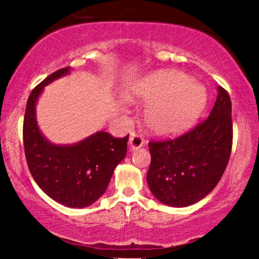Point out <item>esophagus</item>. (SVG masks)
<instances>
[{"label":"esophagus","mask_w":259,"mask_h":259,"mask_svg":"<svg viewBox=\"0 0 259 259\" xmlns=\"http://www.w3.org/2000/svg\"><path fill=\"white\" fill-rule=\"evenodd\" d=\"M145 144V140L142 138V135L140 134L133 132L130 134V141H129V148L132 151L134 150H138V148L142 147Z\"/></svg>","instance_id":"1"}]
</instances>
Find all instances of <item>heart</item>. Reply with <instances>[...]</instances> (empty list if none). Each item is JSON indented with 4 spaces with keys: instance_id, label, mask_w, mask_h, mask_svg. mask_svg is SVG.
Instances as JSON below:
<instances>
[{
    "instance_id": "1",
    "label": "heart",
    "mask_w": 259,
    "mask_h": 259,
    "mask_svg": "<svg viewBox=\"0 0 259 259\" xmlns=\"http://www.w3.org/2000/svg\"><path fill=\"white\" fill-rule=\"evenodd\" d=\"M135 96L151 102L145 121L159 135L183 133L200 117L206 105V90L179 72L160 70L148 75L136 88Z\"/></svg>"
}]
</instances>
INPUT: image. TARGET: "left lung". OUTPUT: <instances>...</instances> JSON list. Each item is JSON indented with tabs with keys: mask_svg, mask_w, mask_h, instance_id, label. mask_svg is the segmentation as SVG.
<instances>
[{
	"mask_svg": "<svg viewBox=\"0 0 259 259\" xmlns=\"http://www.w3.org/2000/svg\"><path fill=\"white\" fill-rule=\"evenodd\" d=\"M233 146L230 96L218 86L214 107L203 121L179 138L150 141L147 184L170 207H187L212 191L227 169Z\"/></svg>",
	"mask_w": 259,
	"mask_h": 259,
	"instance_id": "obj_1",
	"label": "left lung"
}]
</instances>
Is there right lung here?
I'll list each match as a JSON object with an SVG mask.
<instances>
[{"mask_svg":"<svg viewBox=\"0 0 259 259\" xmlns=\"http://www.w3.org/2000/svg\"><path fill=\"white\" fill-rule=\"evenodd\" d=\"M70 72L63 68L47 76L26 103L23 140L29 170L46 195L58 203L84 208L105 194L115 167L126 154L127 140L97 132L73 145H55L41 134L36 121V102L44 88Z\"/></svg>","mask_w":259,"mask_h":259,"instance_id":"1","label":"right lung"}]
</instances>
